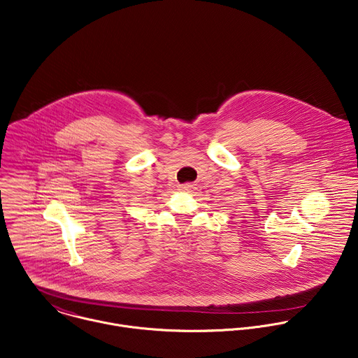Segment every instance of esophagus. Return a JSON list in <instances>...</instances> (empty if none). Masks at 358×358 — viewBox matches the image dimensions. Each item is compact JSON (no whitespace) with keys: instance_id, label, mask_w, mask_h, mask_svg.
<instances>
[{"instance_id":"1","label":"esophagus","mask_w":358,"mask_h":358,"mask_svg":"<svg viewBox=\"0 0 358 358\" xmlns=\"http://www.w3.org/2000/svg\"><path fill=\"white\" fill-rule=\"evenodd\" d=\"M191 188H192L191 184H184V185H181V189H184V191H188V189H191Z\"/></svg>"}]
</instances>
